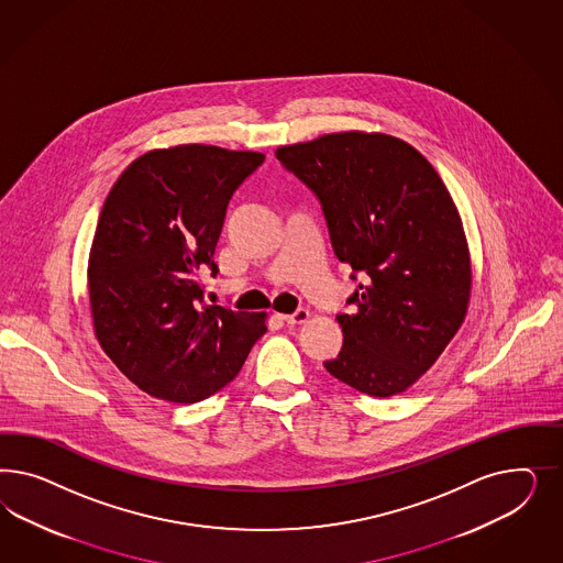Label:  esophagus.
I'll use <instances>...</instances> for the list:
<instances>
[{"label": "esophagus", "mask_w": 563, "mask_h": 563, "mask_svg": "<svg viewBox=\"0 0 563 563\" xmlns=\"http://www.w3.org/2000/svg\"><path fill=\"white\" fill-rule=\"evenodd\" d=\"M307 318H309V311H307V309H297V311L290 313V316H283V322L287 325L306 324Z\"/></svg>", "instance_id": "34e87169"}]
</instances>
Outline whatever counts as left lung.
Returning <instances> with one entry per match:
<instances>
[{
	"instance_id": "1",
	"label": "left lung",
	"mask_w": 563,
	"mask_h": 563,
	"mask_svg": "<svg viewBox=\"0 0 563 563\" xmlns=\"http://www.w3.org/2000/svg\"><path fill=\"white\" fill-rule=\"evenodd\" d=\"M276 158L324 210L334 254L357 280L339 313L341 353L328 374L358 393H405L459 332L471 256L442 177L400 137L339 132L280 146Z\"/></svg>"
}]
</instances>
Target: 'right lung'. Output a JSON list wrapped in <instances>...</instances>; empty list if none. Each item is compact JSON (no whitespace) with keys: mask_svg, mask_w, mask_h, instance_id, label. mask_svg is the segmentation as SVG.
Here are the masks:
<instances>
[{"mask_svg":"<svg viewBox=\"0 0 563 563\" xmlns=\"http://www.w3.org/2000/svg\"><path fill=\"white\" fill-rule=\"evenodd\" d=\"M264 154L181 144L137 156L102 205L88 257L95 336L154 398L189 405L227 386L266 332V313L206 306L200 274L233 191Z\"/></svg>","mask_w":563,"mask_h":563,"instance_id":"add662e5","label":"right lung"}]
</instances>
